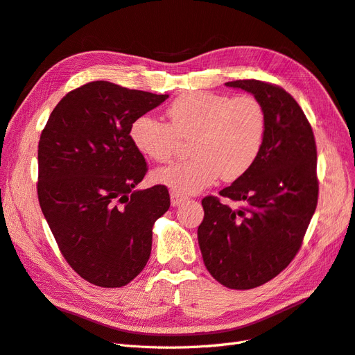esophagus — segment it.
Segmentation results:
<instances>
[{
  "mask_svg": "<svg viewBox=\"0 0 355 355\" xmlns=\"http://www.w3.org/2000/svg\"><path fill=\"white\" fill-rule=\"evenodd\" d=\"M185 200H187L185 197H182V196L176 194V192H171V196H170V201H171V206H173V207H178V206H180V204L184 202Z\"/></svg>",
  "mask_w": 355,
  "mask_h": 355,
  "instance_id": "esophagus-1",
  "label": "esophagus"
}]
</instances>
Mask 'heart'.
<instances>
[{
  "instance_id": "heart-1",
  "label": "heart",
  "mask_w": 355,
  "mask_h": 355,
  "mask_svg": "<svg viewBox=\"0 0 355 355\" xmlns=\"http://www.w3.org/2000/svg\"><path fill=\"white\" fill-rule=\"evenodd\" d=\"M168 123L153 115L137 116L130 139L144 157L164 163L178 151L180 139H192L194 155L159 167L153 180L179 196H191L213 185L244 176L261 154L266 133V115L254 96L192 92L173 101Z\"/></svg>"
}]
</instances>
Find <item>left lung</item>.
I'll use <instances>...</instances> for the list:
<instances>
[{
    "label": "left lung",
    "mask_w": 355,
    "mask_h": 355,
    "mask_svg": "<svg viewBox=\"0 0 355 355\" xmlns=\"http://www.w3.org/2000/svg\"><path fill=\"white\" fill-rule=\"evenodd\" d=\"M252 93L266 115L261 154L216 197L202 198L198 244L214 280L247 290L272 280L292 262L317 207V149L304 111L286 90L257 80L225 83Z\"/></svg>",
    "instance_id": "8db88e82"
}]
</instances>
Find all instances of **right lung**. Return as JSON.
I'll list each match as a JSON object with an SVG mask.
<instances>
[{
	"label": "right lung",
	"mask_w": 355,
	"mask_h": 355,
	"mask_svg": "<svg viewBox=\"0 0 355 355\" xmlns=\"http://www.w3.org/2000/svg\"><path fill=\"white\" fill-rule=\"evenodd\" d=\"M168 94L93 81L69 92L38 144V200L72 270L99 287H121L145 268L153 227L170 207L163 185L136 189L146 161L130 139L137 116Z\"/></svg>",
	"instance_id": "obj_1"
}]
</instances>
